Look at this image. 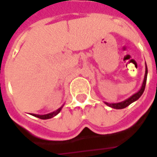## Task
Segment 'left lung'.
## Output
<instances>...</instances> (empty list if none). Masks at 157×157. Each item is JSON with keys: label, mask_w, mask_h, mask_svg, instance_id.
<instances>
[{"label": "left lung", "mask_w": 157, "mask_h": 157, "mask_svg": "<svg viewBox=\"0 0 157 157\" xmlns=\"http://www.w3.org/2000/svg\"><path fill=\"white\" fill-rule=\"evenodd\" d=\"M147 76H148V68H147V64L145 63V75H144V79L142 82V85L140 90L136 93L135 94H133L132 96H130L128 99L123 100L121 102H118V103H108V102H104L105 105L110 106L112 108H114V109H122L127 107L128 105H129L130 104H132L133 102H135L136 100H138L143 94L144 90H145V86H146V82H147Z\"/></svg>", "instance_id": "left-lung-1"}]
</instances>
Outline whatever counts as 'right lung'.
<instances>
[{
    "label": "right lung",
    "mask_w": 157,
    "mask_h": 157,
    "mask_svg": "<svg viewBox=\"0 0 157 157\" xmlns=\"http://www.w3.org/2000/svg\"><path fill=\"white\" fill-rule=\"evenodd\" d=\"M63 105L61 106V107H59L58 109H57L56 111L52 112V113H47V114H43V115H40V114H35V113H32V115L35 116V117H37L39 118V119H42V120H47V119H51V118H53L54 116H56L57 113H59L60 111L62 110V108H63Z\"/></svg>",
    "instance_id": "add662e5"
}]
</instances>
